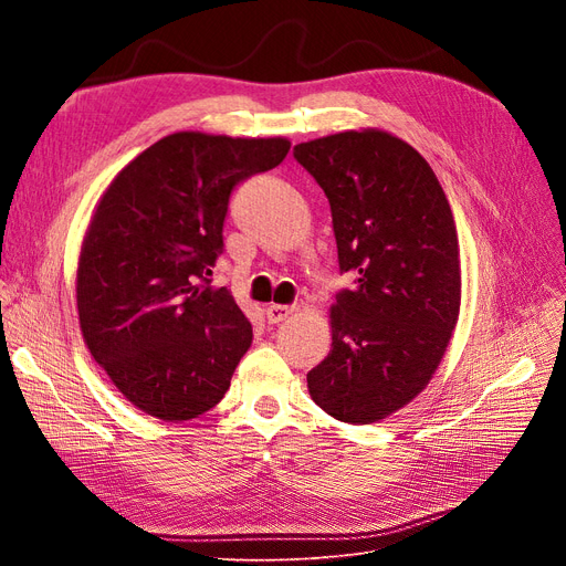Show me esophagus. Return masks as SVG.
<instances>
[{
    "instance_id": "obj_1",
    "label": "esophagus",
    "mask_w": 566,
    "mask_h": 566,
    "mask_svg": "<svg viewBox=\"0 0 566 566\" xmlns=\"http://www.w3.org/2000/svg\"><path fill=\"white\" fill-rule=\"evenodd\" d=\"M293 314V307H289V305H268L265 307V318H268V323H282V321H286L289 316Z\"/></svg>"
}]
</instances>
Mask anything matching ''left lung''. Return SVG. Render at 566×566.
Returning a JSON list of instances; mask_svg holds the SVG:
<instances>
[{
  "label": "left lung",
  "instance_id": "8db88e82",
  "mask_svg": "<svg viewBox=\"0 0 566 566\" xmlns=\"http://www.w3.org/2000/svg\"><path fill=\"white\" fill-rule=\"evenodd\" d=\"M331 201L342 273L333 346L307 374L335 420L371 424L433 378L461 310L459 235L429 163L397 135L344 130L293 146Z\"/></svg>",
  "mask_w": 566,
  "mask_h": 566
}]
</instances>
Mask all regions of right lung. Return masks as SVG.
Listing matches in <instances>:
<instances>
[{"label": "right lung", "mask_w": 566, "mask_h": 566, "mask_svg": "<svg viewBox=\"0 0 566 566\" xmlns=\"http://www.w3.org/2000/svg\"><path fill=\"white\" fill-rule=\"evenodd\" d=\"M289 148L286 137L174 133L118 171L94 208L77 259L80 331L116 390L156 420L220 403L252 344L231 291L208 277L231 190Z\"/></svg>", "instance_id": "1"}]
</instances>
